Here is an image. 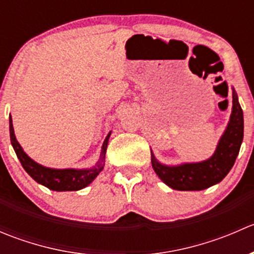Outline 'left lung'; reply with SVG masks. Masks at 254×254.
I'll use <instances>...</instances> for the list:
<instances>
[{"instance_id":"left-lung-1","label":"left lung","mask_w":254,"mask_h":254,"mask_svg":"<svg viewBox=\"0 0 254 254\" xmlns=\"http://www.w3.org/2000/svg\"><path fill=\"white\" fill-rule=\"evenodd\" d=\"M243 140V112L232 87V111L215 152L207 160L168 166L160 162L151 150V163L158 178L176 190H203L220 183L231 171Z\"/></svg>"}]
</instances>
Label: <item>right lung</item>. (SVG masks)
Masks as SVG:
<instances>
[{"label":"right lung","instance_id":"add662e5","mask_svg":"<svg viewBox=\"0 0 254 254\" xmlns=\"http://www.w3.org/2000/svg\"><path fill=\"white\" fill-rule=\"evenodd\" d=\"M112 131L107 135L103 145H102L99 160L93 167L91 168H50L35 162L24 152L22 146L17 141L14 135L13 124H12V117L9 114V136H11V143L16 152L18 160L22 163L23 168L37 183L47 187L50 190L55 191H75L79 189L86 188L96 179V177L102 172L106 162V152L108 146L109 137Z\"/></svg>","mask_w":254,"mask_h":254}]
</instances>
